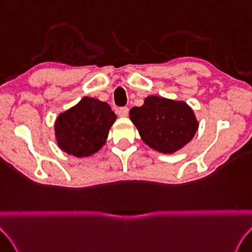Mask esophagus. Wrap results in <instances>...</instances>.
<instances>
[{
    "label": "esophagus",
    "instance_id": "1",
    "mask_svg": "<svg viewBox=\"0 0 252 252\" xmlns=\"http://www.w3.org/2000/svg\"><path fill=\"white\" fill-rule=\"evenodd\" d=\"M118 115H119V117H127V115H129V108L123 107L118 109Z\"/></svg>",
    "mask_w": 252,
    "mask_h": 252
}]
</instances>
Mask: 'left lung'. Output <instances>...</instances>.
<instances>
[{
  "label": "left lung",
  "mask_w": 252,
  "mask_h": 252,
  "mask_svg": "<svg viewBox=\"0 0 252 252\" xmlns=\"http://www.w3.org/2000/svg\"><path fill=\"white\" fill-rule=\"evenodd\" d=\"M130 120L142 141L162 154H174L193 139L199 127L193 109L182 100L147 96L130 110Z\"/></svg>",
  "instance_id": "8db88e82"
}]
</instances>
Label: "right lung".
<instances>
[{"mask_svg":"<svg viewBox=\"0 0 252 252\" xmlns=\"http://www.w3.org/2000/svg\"><path fill=\"white\" fill-rule=\"evenodd\" d=\"M117 116L107 102L84 97L61 112L54 122V135L61 151L84 158L96 154L106 144Z\"/></svg>","mask_w":252,"mask_h":252,"instance_id":"obj_1","label":"right lung"}]
</instances>
